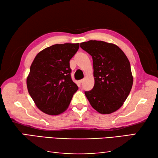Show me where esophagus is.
I'll return each instance as SVG.
<instances>
[{"label": "esophagus", "instance_id": "obj_1", "mask_svg": "<svg viewBox=\"0 0 158 158\" xmlns=\"http://www.w3.org/2000/svg\"><path fill=\"white\" fill-rule=\"evenodd\" d=\"M84 79H81V80H79V83H80V84H82V83L84 82Z\"/></svg>", "mask_w": 158, "mask_h": 158}]
</instances>
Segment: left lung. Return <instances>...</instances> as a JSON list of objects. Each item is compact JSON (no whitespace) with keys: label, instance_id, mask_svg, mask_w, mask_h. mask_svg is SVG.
I'll return each instance as SVG.
<instances>
[{"label":"left lung","instance_id":"left-lung-1","mask_svg":"<svg viewBox=\"0 0 158 158\" xmlns=\"http://www.w3.org/2000/svg\"><path fill=\"white\" fill-rule=\"evenodd\" d=\"M91 56L95 84L85 95L90 105L100 114H109L123 105L133 84L130 61L117 45L90 40L80 44Z\"/></svg>","mask_w":158,"mask_h":158}]
</instances>
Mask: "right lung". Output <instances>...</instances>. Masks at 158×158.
<instances>
[{
	"label": "right lung",
	"instance_id": "1",
	"mask_svg": "<svg viewBox=\"0 0 158 158\" xmlns=\"http://www.w3.org/2000/svg\"><path fill=\"white\" fill-rule=\"evenodd\" d=\"M79 47V43L54 44L42 50L34 58L26 84L37 107L44 114L63 113L78 90L71 79L69 60Z\"/></svg>",
	"mask_w": 158,
	"mask_h": 158
}]
</instances>
